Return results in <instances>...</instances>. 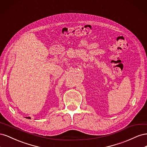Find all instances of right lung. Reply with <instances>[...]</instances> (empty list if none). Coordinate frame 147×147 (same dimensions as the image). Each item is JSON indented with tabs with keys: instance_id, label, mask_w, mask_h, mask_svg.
Returning <instances> with one entry per match:
<instances>
[{
	"instance_id": "right-lung-1",
	"label": "right lung",
	"mask_w": 147,
	"mask_h": 147,
	"mask_svg": "<svg viewBox=\"0 0 147 147\" xmlns=\"http://www.w3.org/2000/svg\"><path fill=\"white\" fill-rule=\"evenodd\" d=\"M26 118H29V119H30V117H26Z\"/></svg>"
}]
</instances>
